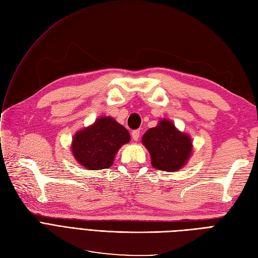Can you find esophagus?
<instances>
[{"instance_id":"1","label":"esophagus","mask_w":258,"mask_h":258,"mask_svg":"<svg viewBox=\"0 0 258 258\" xmlns=\"http://www.w3.org/2000/svg\"><path fill=\"white\" fill-rule=\"evenodd\" d=\"M131 136H132V138H134L135 141H138L139 138H140V130L139 129L134 130V131L131 132Z\"/></svg>"}]
</instances>
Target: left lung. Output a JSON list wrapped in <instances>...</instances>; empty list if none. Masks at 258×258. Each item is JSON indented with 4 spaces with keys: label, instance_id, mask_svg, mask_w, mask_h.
<instances>
[{
    "label": "left lung",
    "instance_id": "8db88e82",
    "mask_svg": "<svg viewBox=\"0 0 258 258\" xmlns=\"http://www.w3.org/2000/svg\"><path fill=\"white\" fill-rule=\"evenodd\" d=\"M142 142L152 156V166L168 172L181 169L191 153L190 138L177 131L174 124L166 119L147 130Z\"/></svg>",
    "mask_w": 258,
    "mask_h": 258
}]
</instances>
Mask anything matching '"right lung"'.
Segmentation results:
<instances>
[{
	"label": "right lung",
	"instance_id": "right-lung-1",
	"mask_svg": "<svg viewBox=\"0 0 258 258\" xmlns=\"http://www.w3.org/2000/svg\"><path fill=\"white\" fill-rule=\"evenodd\" d=\"M128 130L112 117H101L92 126L74 136L72 152L75 159L89 170L107 169L121 145L128 143Z\"/></svg>",
	"mask_w": 258,
	"mask_h": 258
}]
</instances>
